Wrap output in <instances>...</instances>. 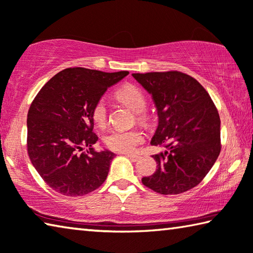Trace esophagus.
<instances>
[{
  "mask_svg": "<svg viewBox=\"0 0 253 253\" xmlns=\"http://www.w3.org/2000/svg\"><path fill=\"white\" fill-rule=\"evenodd\" d=\"M126 157L129 158L132 162H136L139 160V156H135V154H126Z\"/></svg>",
  "mask_w": 253,
  "mask_h": 253,
  "instance_id": "1",
  "label": "esophagus"
}]
</instances>
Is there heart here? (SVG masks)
I'll return each mask as SVG.
<instances>
[{
  "instance_id": "1",
  "label": "heart",
  "mask_w": 253,
  "mask_h": 253,
  "mask_svg": "<svg viewBox=\"0 0 253 253\" xmlns=\"http://www.w3.org/2000/svg\"><path fill=\"white\" fill-rule=\"evenodd\" d=\"M118 97L123 103L134 111L135 113H142L147 106V99L143 92L134 85H126L118 92ZM92 118L97 126H103L106 122V102L104 99L99 100L93 106ZM105 144L109 149L117 152H133L143 141L142 132L139 130H113L105 136Z\"/></svg>"
}]
</instances>
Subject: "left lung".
I'll list each match as a JSON object with an SVG mask.
<instances>
[{"mask_svg":"<svg viewBox=\"0 0 253 253\" xmlns=\"http://www.w3.org/2000/svg\"><path fill=\"white\" fill-rule=\"evenodd\" d=\"M149 94L158 114L151 145L158 169L142 183L161 194H179L198 185L218 159L220 118L205 87L188 74L150 72L132 74Z\"/></svg>","mask_w":253,"mask_h":253,"instance_id":"obj_1","label":"left lung"}]
</instances>
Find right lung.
Returning a JSON list of instances; mask_svg holds the SVG:
<instances>
[{"instance_id":"1","label":"right lung","mask_w":253,"mask_h":253,"mask_svg":"<svg viewBox=\"0 0 253 253\" xmlns=\"http://www.w3.org/2000/svg\"><path fill=\"white\" fill-rule=\"evenodd\" d=\"M127 74L65 69L35 96L26 122L28 152L35 170L56 192L84 196L105 181L115 154L93 150L97 135L92 132V110L106 90ZM84 146L89 147L87 154L81 152Z\"/></svg>"}]
</instances>
